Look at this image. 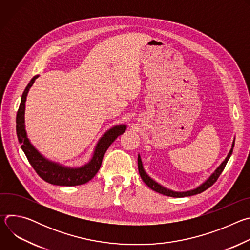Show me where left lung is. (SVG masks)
<instances>
[{
	"label": "left lung",
	"instance_id": "8db88e82",
	"mask_svg": "<svg viewBox=\"0 0 250 250\" xmlns=\"http://www.w3.org/2000/svg\"><path fill=\"white\" fill-rule=\"evenodd\" d=\"M233 147H234V140L232 142V146H231V149L229 150L228 156L226 157V159L222 162V164L216 169V171L213 172L208 179L203 183L201 184L199 187H197L196 189H193V190H190V191H186V192H176V191H172L170 189H167L165 187H163L162 185L158 184L156 181H154L151 177H149L146 172L145 171L144 169V165H142V161H141V158H140V155L138 154V157H137V163H138V172H139V175L141 177L142 181H144L151 190L159 193V194H162L164 196H168V197H174V198H182V197H188V196H193V195H197V194H200L204 191H206L208 188H209L213 183H215L218 178L220 177V175L222 174V172L224 171L231 153H232V150H233Z\"/></svg>",
	"mask_w": 250,
	"mask_h": 250
}]
</instances>
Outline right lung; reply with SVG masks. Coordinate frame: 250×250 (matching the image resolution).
I'll return each mask as SVG.
<instances>
[{
    "instance_id": "obj_1",
    "label": "right lung",
    "mask_w": 250,
    "mask_h": 250,
    "mask_svg": "<svg viewBox=\"0 0 250 250\" xmlns=\"http://www.w3.org/2000/svg\"><path fill=\"white\" fill-rule=\"evenodd\" d=\"M38 77L39 75L34 76L24 89L21 96L20 108L17 114L16 129L21 147L32 168L45 182L57 186H77L85 184L89 182L97 174L102 165V160L106 149L110 147V146L117 139L119 135L123 134L125 131L126 125H116L106 131L98 141L91 160L81 167H67L46 159L30 144L24 126V110L26 96L30 87Z\"/></svg>"
}]
</instances>
